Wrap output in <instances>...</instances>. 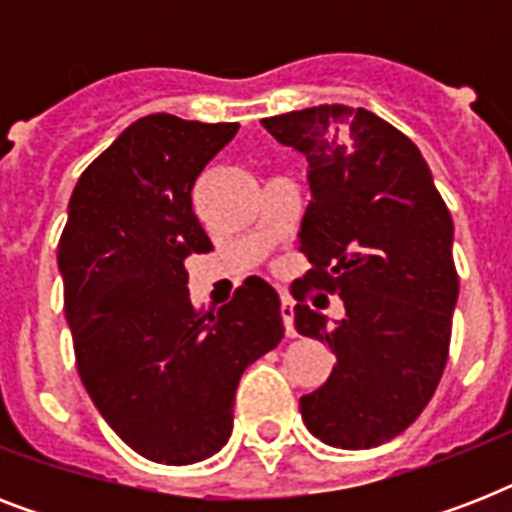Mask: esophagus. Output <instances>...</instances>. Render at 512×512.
Instances as JSON below:
<instances>
[{"label": "esophagus", "instance_id": "obj_1", "mask_svg": "<svg viewBox=\"0 0 512 512\" xmlns=\"http://www.w3.org/2000/svg\"><path fill=\"white\" fill-rule=\"evenodd\" d=\"M281 319H284L287 335H295V300L289 295H281Z\"/></svg>", "mask_w": 512, "mask_h": 512}]
</instances>
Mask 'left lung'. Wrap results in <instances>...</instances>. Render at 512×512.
I'll return each instance as SVG.
<instances>
[{
	"label": "left lung",
	"instance_id": "obj_1",
	"mask_svg": "<svg viewBox=\"0 0 512 512\" xmlns=\"http://www.w3.org/2000/svg\"><path fill=\"white\" fill-rule=\"evenodd\" d=\"M308 162L311 204L300 249L311 271L292 287L295 329L329 342V380L300 398L324 444L369 449L404 433L436 393L460 281L454 225L420 148L366 108L313 106L260 122ZM303 283L340 294L346 319L302 303Z\"/></svg>",
	"mask_w": 512,
	"mask_h": 512
}]
</instances>
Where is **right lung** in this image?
Returning <instances> with one entry per match:
<instances>
[{
    "label": "right lung",
    "instance_id": "obj_1",
    "mask_svg": "<svg viewBox=\"0 0 512 512\" xmlns=\"http://www.w3.org/2000/svg\"><path fill=\"white\" fill-rule=\"evenodd\" d=\"M236 132L172 114L130 124L82 172L58 244L84 388L124 444L162 465L223 449L241 374L284 337L263 279L207 313L185 287V257L212 249L191 188Z\"/></svg>",
    "mask_w": 512,
    "mask_h": 512
}]
</instances>
